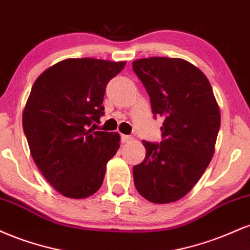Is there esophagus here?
Masks as SVG:
<instances>
[{"label":"esophagus","instance_id":"34e87169","mask_svg":"<svg viewBox=\"0 0 250 250\" xmlns=\"http://www.w3.org/2000/svg\"><path fill=\"white\" fill-rule=\"evenodd\" d=\"M121 140L123 143H128V142L133 141V137L129 136V135H121Z\"/></svg>","mask_w":250,"mask_h":250}]
</instances>
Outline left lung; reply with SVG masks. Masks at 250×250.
<instances>
[{
  "instance_id": "obj_1",
  "label": "left lung",
  "mask_w": 250,
  "mask_h": 250,
  "mask_svg": "<svg viewBox=\"0 0 250 250\" xmlns=\"http://www.w3.org/2000/svg\"><path fill=\"white\" fill-rule=\"evenodd\" d=\"M155 116L165 117L162 141H142L143 162L133 169L137 191L153 203L186 196L211 161L221 115L205 74L182 59L149 57L133 62Z\"/></svg>"
}]
</instances>
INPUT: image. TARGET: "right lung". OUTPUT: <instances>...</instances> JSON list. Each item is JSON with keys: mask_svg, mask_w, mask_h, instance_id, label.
<instances>
[{"mask_svg": "<svg viewBox=\"0 0 250 250\" xmlns=\"http://www.w3.org/2000/svg\"><path fill=\"white\" fill-rule=\"evenodd\" d=\"M125 65V61L67 59L34 82L22 116L23 130L40 171L63 196L85 199L101 188L121 137L94 131L91 125L104 114L108 82Z\"/></svg>", "mask_w": 250, "mask_h": 250, "instance_id": "obj_1", "label": "right lung"}]
</instances>
